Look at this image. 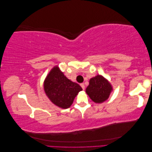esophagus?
I'll list each match as a JSON object with an SVG mask.
<instances>
[{"mask_svg": "<svg viewBox=\"0 0 152 152\" xmlns=\"http://www.w3.org/2000/svg\"><path fill=\"white\" fill-rule=\"evenodd\" d=\"M80 86H81V87L82 88V89L84 90V89H85V86H84V84L83 83L80 84Z\"/></svg>", "mask_w": 152, "mask_h": 152, "instance_id": "obj_1", "label": "esophagus"}]
</instances>
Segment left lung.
I'll return each mask as SVG.
<instances>
[{"mask_svg":"<svg viewBox=\"0 0 152 152\" xmlns=\"http://www.w3.org/2000/svg\"><path fill=\"white\" fill-rule=\"evenodd\" d=\"M112 91L113 87L110 82L103 76L98 75L89 80L86 93L94 103H102L108 99Z\"/></svg>","mask_w":152,"mask_h":152,"instance_id":"left-lung-1","label":"left lung"}]
</instances>
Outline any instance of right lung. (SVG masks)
Here are the masks:
<instances>
[{"instance_id": "add662e5", "label": "right lung", "mask_w": 152, "mask_h": 152, "mask_svg": "<svg viewBox=\"0 0 152 152\" xmlns=\"http://www.w3.org/2000/svg\"><path fill=\"white\" fill-rule=\"evenodd\" d=\"M44 89L48 98L57 107L66 109L72 104L82 87L65 76L58 66H54L44 82Z\"/></svg>"}]
</instances>
